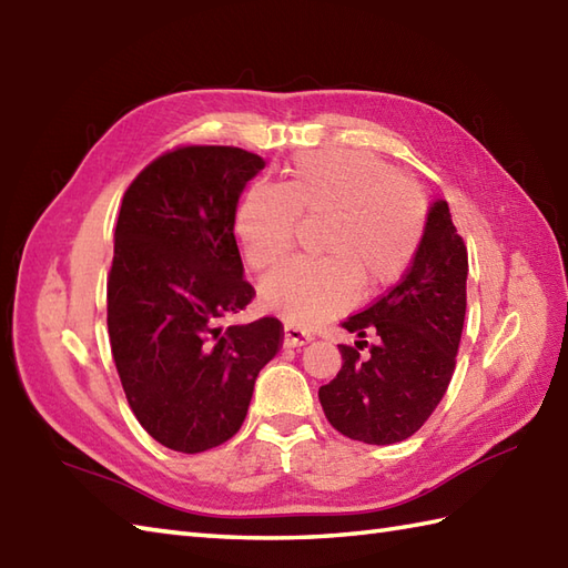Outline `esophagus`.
Masks as SVG:
<instances>
[{"mask_svg": "<svg viewBox=\"0 0 568 568\" xmlns=\"http://www.w3.org/2000/svg\"><path fill=\"white\" fill-rule=\"evenodd\" d=\"M311 343V333H306L304 327H298L294 323H284V345L286 347H301Z\"/></svg>", "mask_w": 568, "mask_h": 568, "instance_id": "obj_1", "label": "esophagus"}]
</instances>
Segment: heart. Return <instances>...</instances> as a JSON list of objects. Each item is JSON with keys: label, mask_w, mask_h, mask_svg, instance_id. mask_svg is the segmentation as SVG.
<instances>
[{"label": "heart", "mask_w": 568, "mask_h": 568, "mask_svg": "<svg viewBox=\"0 0 568 568\" xmlns=\"http://www.w3.org/2000/svg\"><path fill=\"white\" fill-rule=\"evenodd\" d=\"M321 216L325 255L286 262L260 286L264 306L296 323L349 306L359 284L376 292L396 282L420 245L425 199L372 153L323 150L298 158L276 186L250 189L235 233L252 267L270 270L294 247L298 219Z\"/></svg>", "instance_id": "heart-1"}]
</instances>
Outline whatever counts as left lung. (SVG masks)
Segmentation results:
<instances>
[{
  "label": "left lung",
  "mask_w": 568,
  "mask_h": 568,
  "mask_svg": "<svg viewBox=\"0 0 568 568\" xmlns=\"http://www.w3.org/2000/svg\"><path fill=\"white\" fill-rule=\"evenodd\" d=\"M466 274V245L447 201L437 199L406 276L343 323L357 335L355 347L337 345L343 367L318 390L325 418L337 433L367 445H394L430 418L455 374ZM364 346L371 352L359 356Z\"/></svg>",
  "instance_id": "1"
}]
</instances>
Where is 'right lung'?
<instances>
[{"mask_svg": "<svg viewBox=\"0 0 568 568\" xmlns=\"http://www.w3.org/2000/svg\"><path fill=\"white\" fill-rule=\"evenodd\" d=\"M262 170L247 150L189 145L150 162L123 194L106 284L111 355L138 423L184 455L241 430L284 337L276 318L221 325L255 296L233 229Z\"/></svg>", "mask_w": 568, "mask_h": 568, "instance_id": "obj_1", "label": "right lung"}]
</instances>
